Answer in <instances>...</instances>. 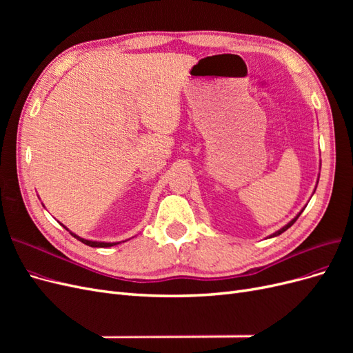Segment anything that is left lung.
Wrapping results in <instances>:
<instances>
[{
	"mask_svg": "<svg viewBox=\"0 0 353 353\" xmlns=\"http://www.w3.org/2000/svg\"><path fill=\"white\" fill-rule=\"evenodd\" d=\"M301 213H302V212H301ZM301 213H299V215H297V216H296V218H294V219H292V221H290V222H288V223H287V225H285V227H283V228H281V230H279V231H276V232H274V234H272V236H271V237H276V236H280V234H281V232H284V231H285V230H288V228H290V227H292V225H293V223H294V222H296V219H297V218H299V216H301Z\"/></svg>",
	"mask_w": 353,
	"mask_h": 353,
	"instance_id": "8db88e82",
	"label": "left lung"
}]
</instances>
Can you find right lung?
Listing matches in <instances>:
<instances>
[{"label": "right lung", "mask_w": 353, "mask_h": 353, "mask_svg": "<svg viewBox=\"0 0 353 353\" xmlns=\"http://www.w3.org/2000/svg\"><path fill=\"white\" fill-rule=\"evenodd\" d=\"M66 228V227H65ZM68 230V228H66ZM72 236L74 237V239H78L79 241H82L83 244H87V245H91V248H110V245H114V244H117V243H101V241H91V240H85V239H81V237H78L77 234H73V232H70Z\"/></svg>", "instance_id": "obj_1"}]
</instances>
